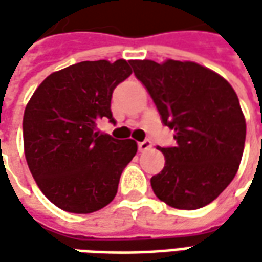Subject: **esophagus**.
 Here are the masks:
<instances>
[{
  "label": "esophagus",
  "mask_w": 262,
  "mask_h": 262,
  "mask_svg": "<svg viewBox=\"0 0 262 262\" xmlns=\"http://www.w3.org/2000/svg\"><path fill=\"white\" fill-rule=\"evenodd\" d=\"M151 147H153V144H151V141H150V140H144V141L138 143V150H140V151H146V150H150Z\"/></svg>",
  "instance_id": "obj_1"
}]
</instances>
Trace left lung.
I'll list each match as a JSON object with an SVG mask.
<instances>
[{
  "mask_svg": "<svg viewBox=\"0 0 262 262\" xmlns=\"http://www.w3.org/2000/svg\"><path fill=\"white\" fill-rule=\"evenodd\" d=\"M151 96L175 147H160L166 163L150 182L159 200L181 210L210 204L232 182L242 159L247 124L235 90L195 62L129 61Z\"/></svg>",
  "mask_w": 262,
  "mask_h": 262,
  "instance_id": "left-lung-1",
  "label": "left lung"
}]
</instances>
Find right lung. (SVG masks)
Segmentation results:
<instances>
[{
    "label": "right lung",
    "mask_w": 262,
    "mask_h": 262,
    "mask_svg": "<svg viewBox=\"0 0 262 262\" xmlns=\"http://www.w3.org/2000/svg\"><path fill=\"white\" fill-rule=\"evenodd\" d=\"M131 73L125 59L83 61L46 77L26 106L27 165L46 198L64 211L87 214L107 206L136 156L134 140L96 129L100 119L115 122L112 93Z\"/></svg>",
    "instance_id": "add662e5"
}]
</instances>
